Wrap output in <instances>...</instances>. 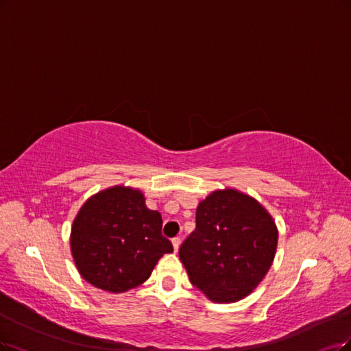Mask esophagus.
Segmentation results:
<instances>
[{
  "label": "esophagus",
  "mask_w": 351,
  "mask_h": 351,
  "mask_svg": "<svg viewBox=\"0 0 351 351\" xmlns=\"http://www.w3.org/2000/svg\"><path fill=\"white\" fill-rule=\"evenodd\" d=\"M172 244H173V250L178 252V250H179V245H180V239H179V237H175V239L172 240Z\"/></svg>",
  "instance_id": "esophagus-1"
}]
</instances>
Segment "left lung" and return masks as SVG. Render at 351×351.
Masks as SVG:
<instances>
[{"label":"left lung","instance_id":"left-lung-1","mask_svg":"<svg viewBox=\"0 0 351 351\" xmlns=\"http://www.w3.org/2000/svg\"><path fill=\"white\" fill-rule=\"evenodd\" d=\"M278 228L265 206L227 188L197 208V228L179 249L191 283L218 304L237 302L263 280L274 263Z\"/></svg>","mask_w":351,"mask_h":351}]
</instances>
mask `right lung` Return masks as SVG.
<instances>
[{"mask_svg": "<svg viewBox=\"0 0 351 351\" xmlns=\"http://www.w3.org/2000/svg\"><path fill=\"white\" fill-rule=\"evenodd\" d=\"M162 215L146 206L141 191L123 185L90 197L75 217L71 252L81 276L121 293L146 282L172 243L162 236Z\"/></svg>", "mask_w": 351, "mask_h": 351, "instance_id": "add662e5", "label": "right lung"}]
</instances>
